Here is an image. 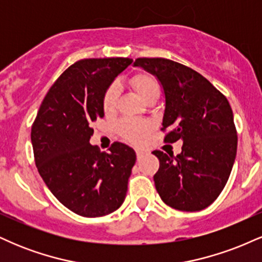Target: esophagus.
<instances>
[{
    "label": "esophagus",
    "mask_w": 262,
    "mask_h": 262,
    "mask_svg": "<svg viewBox=\"0 0 262 262\" xmlns=\"http://www.w3.org/2000/svg\"><path fill=\"white\" fill-rule=\"evenodd\" d=\"M144 156V151H141V150H137V160L140 161L141 159H143Z\"/></svg>",
    "instance_id": "esophagus-1"
}]
</instances>
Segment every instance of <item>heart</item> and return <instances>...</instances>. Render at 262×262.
Instances as JSON below:
<instances>
[{
    "label": "heart",
    "instance_id": "1",
    "mask_svg": "<svg viewBox=\"0 0 262 262\" xmlns=\"http://www.w3.org/2000/svg\"><path fill=\"white\" fill-rule=\"evenodd\" d=\"M130 85L133 86V89L144 101L152 93L160 92L158 81L154 76L146 73H138L133 75L130 77ZM118 97L119 86L117 83H112L111 86H108V89L103 93V97H102V108H103L104 113H112L116 110ZM150 128H151V125L149 122L124 119L119 124L118 130L122 134V137L127 140L133 141V143H140L145 138V135L149 133Z\"/></svg>",
    "mask_w": 262,
    "mask_h": 262
}]
</instances>
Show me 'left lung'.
<instances>
[{"instance_id":"8db88e82","label":"left lung","mask_w":262,"mask_h":262,"mask_svg":"<svg viewBox=\"0 0 262 262\" xmlns=\"http://www.w3.org/2000/svg\"><path fill=\"white\" fill-rule=\"evenodd\" d=\"M134 66L154 75L164 90L165 141H183L176 156L152 151L160 161L156 191L175 209L207 208L223 191L235 161L237 137L229 102L206 77L172 60L139 58Z\"/></svg>"}]
</instances>
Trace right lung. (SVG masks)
Here are the masks:
<instances>
[{"mask_svg":"<svg viewBox=\"0 0 262 262\" xmlns=\"http://www.w3.org/2000/svg\"><path fill=\"white\" fill-rule=\"evenodd\" d=\"M132 62L129 58L76 61L50 87L33 123L39 175L66 208L82 217L110 214L127 194L135 151L113 143L110 152H101L90 138L92 123L104 116V91Z\"/></svg>","mask_w":262,"mask_h":262,"instance_id":"obj_1","label":"right lung"}]
</instances>
